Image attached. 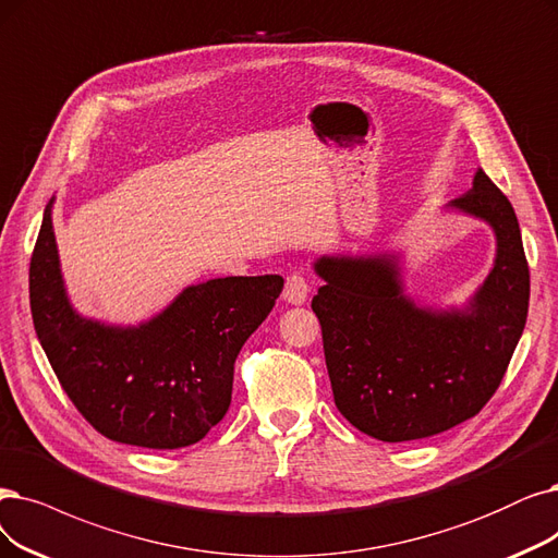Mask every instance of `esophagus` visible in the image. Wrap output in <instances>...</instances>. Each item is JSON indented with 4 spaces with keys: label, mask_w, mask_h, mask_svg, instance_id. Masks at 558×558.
I'll use <instances>...</instances> for the list:
<instances>
[{
    "label": "esophagus",
    "mask_w": 558,
    "mask_h": 558,
    "mask_svg": "<svg viewBox=\"0 0 558 558\" xmlns=\"http://www.w3.org/2000/svg\"><path fill=\"white\" fill-rule=\"evenodd\" d=\"M308 295V283L304 279V275L293 272L291 277L286 279V288H283V300L288 304H304Z\"/></svg>",
    "instance_id": "1"
}]
</instances>
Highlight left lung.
Returning <instances> with one entry per match:
<instances>
[{"label": "left lung", "mask_w": 558, "mask_h": 558, "mask_svg": "<svg viewBox=\"0 0 558 558\" xmlns=\"http://www.w3.org/2000/svg\"><path fill=\"white\" fill-rule=\"evenodd\" d=\"M449 208L487 221L495 265L464 308L416 306L396 254L320 256L325 281L311 308L320 320L339 412L380 441L449 430L487 403L522 337L529 265L515 210L483 169Z\"/></svg>", "instance_id": "8db88e82"}]
</instances>
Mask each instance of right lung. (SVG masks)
<instances>
[{
  "label": "right lung",
  "mask_w": 558,
  "mask_h": 558,
  "mask_svg": "<svg viewBox=\"0 0 558 558\" xmlns=\"http://www.w3.org/2000/svg\"><path fill=\"white\" fill-rule=\"evenodd\" d=\"M52 204L32 254L29 304L63 391L111 441L167 451L204 439L231 405L235 356L272 311L283 279L225 277L187 286L137 327L84 318L63 288Z\"/></svg>",
  "instance_id": "obj_1"
}]
</instances>
